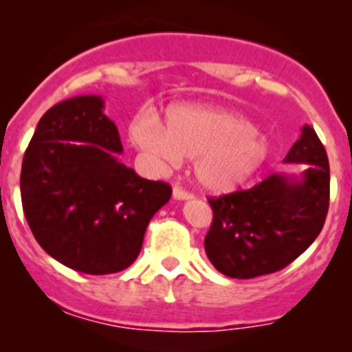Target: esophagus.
<instances>
[{
    "label": "esophagus",
    "mask_w": 352,
    "mask_h": 352,
    "mask_svg": "<svg viewBox=\"0 0 352 352\" xmlns=\"http://www.w3.org/2000/svg\"><path fill=\"white\" fill-rule=\"evenodd\" d=\"M194 194L187 192V190H184L182 187L175 186L173 187V199H177V201H187V199H192Z\"/></svg>",
    "instance_id": "1"
}]
</instances>
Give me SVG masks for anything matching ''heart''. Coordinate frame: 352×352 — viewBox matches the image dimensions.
<instances>
[{
  "instance_id": "1",
  "label": "heart",
  "mask_w": 352,
  "mask_h": 352,
  "mask_svg": "<svg viewBox=\"0 0 352 352\" xmlns=\"http://www.w3.org/2000/svg\"><path fill=\"white\" fill-rule=\"evenodd\" d=\"M134 146L160 165L194 158L204 189L228 192L247 182L269 156V141L239 112L209 105H173L166 124L146 110L129 126Z\"/></svg>"
}]
</instances>
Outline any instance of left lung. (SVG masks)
Instances as JSON below:
<instances>
[{"label":"left lung","mask_w":352,"mask_h":352,"mask_svg":"<svg viewBox=\"0 0 352 352\" xmlns=\"http://www.w3.org/2000/svg\"><path fill=\"white\" fill-rule=\"evenodd\" d=\"M285 163L307 166L300 175L272 173L248 190L208 199L212 223L204 248L221 274L252 279L281 271L300 257L324 228L330 168L314 127L303 126Z\"/></svg>","instance_id":"8db88e82"}]
</instances>
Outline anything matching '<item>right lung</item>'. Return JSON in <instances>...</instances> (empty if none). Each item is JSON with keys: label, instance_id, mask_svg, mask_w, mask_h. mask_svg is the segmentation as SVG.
Here are the masks:
<instances>
[{"label": "right lung", "instance_id": "add662e5", "mask_svg": "<svg viewBox=\"0 0 352 352\" xmlns=\"http://www.w3.org/2000/svg\"><path fill=\"white\" fill-rule=\"evenodd\" d=\"M120 153L100 95L59 102L35 127L20 175L23 212L38 245L66 267L97 276L129 267L172 197L168 184L141 179Z\"/></svg>", "mask_w": 352, "mask_h": 352}]
</instances>
